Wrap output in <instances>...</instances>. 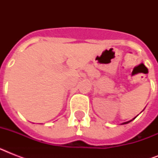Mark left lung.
Masks as SVG:
<instances>
[{"mask_svg":"<svg viewBox=\"0 0 158 158\" xmlns=\"http://www.w3.org/2000/svg\"><path fill=\"white\" fill-rule=\"evenodd\" d=\"M130 121H128V122H125V123H123V124H127V123H129Z\"/></svg>","mask_w":158,"mask_h":158,"instance_id":"8db88e82","label":"left lung"}]
</instances>
